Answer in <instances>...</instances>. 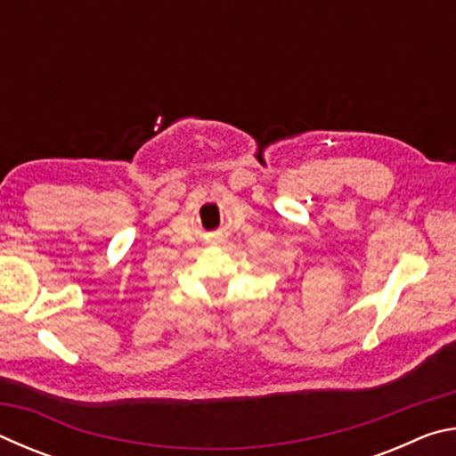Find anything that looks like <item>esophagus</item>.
<instances>
[{
  "mask_svg": "<svg viewBox=\"0 0 456 456\" xmlns=\"http://www.w3.org/2000/svg\"><path fill=\"white\" fill-rule=\"evenodd\" d=\"M215 241H217V243H221V241H223V237H217V239H215Z\"/></svg>",
  "mask_w": 456,
  "mask_h": 456,
  "instance_id": "esophagus-1",
  "label": "esophagus"
}]
</instances>
